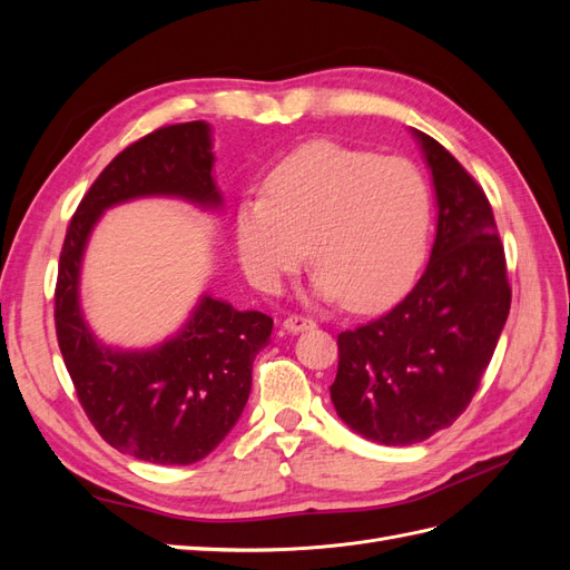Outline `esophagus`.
Listing matches in <instances>:
<instances>
[{
  "mask_svg": "<svg viewBox=\"0 0 570 570\" xmlns=\"http://www.w3.org/2000/svg\"><path fill=\"white\" fill-rule=\"evenodd\" d=\"M283 327L287 333H304V331H312V327H316V321L308 318V316H287Z\"/></svg>",
  "mask_w": 570,
  "mask_h": 570,
  "instance_id": "esophagus-1",
  "label": "esophagus"
}]
</instances>
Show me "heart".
<instances>
[{
    "mask_svg": "<svg viewBox=\"0 0 570 570\" xmlns=\"http://www.w3.org/2000/svg\"><path fill=\"white\" fill-rule=\"evenodd\" d=\"M430 230V197L404 159H377L335 142H314L275 166L264 197L237 209V254L247 278L278 292L308 256L321 299L358 312L381 306L416 275Z\"/></svg>",
    "mask_w": 570,
    "mask_h": 570,
    "instance_id": "b5f03b06",
    "label": "heart"
}]
</instances>
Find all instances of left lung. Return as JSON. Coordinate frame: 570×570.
<instances>
[{
	"instance_id": "1",
	"label": "left lung",
	"mask_w": 570,
	"mask_h": 570,
	"mask_svg": "<svg viewBox=\"0 0 570 570\" xmlns=\"http://www.w3.org/2000/svg\"><path fill=\"white\" fill-rule=\"evenodd\" d=\"M433 174L438 235L430 262L392 312L337 335L331 400L358 435L416 444L450 428L478 392L511 308L504 245L475 178L413 130Z\"/></svg>"
}]
</instances>
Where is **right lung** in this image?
<instances>
[{"label":"right lung","instance_id":"obj_1","mask_svg":"<svg viewBox=\"0 0 570 570\" xmlns=\"http://www.w3.org/2000/svg\"><path fill=\"white\" fill-rule=\"evenodd\" d=\"M209 130L204 120L164 126L120 151L80 199L59 256L55 323L78 402L114 450L161 465L195 463L230 433L273 318L204 295L183 331L159 347L111 350L82 321L80 262L95 223L114 204L164 195L218 209Z\"/></svg>","mask_w":570,"mask_h":570}]
</instances>
